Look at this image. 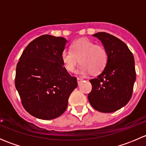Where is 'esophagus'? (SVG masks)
Listing matches in <instances>:
<instances>
[{"mask_svg": "<svg viewBox=\"0 0 146 146\" xmlns=\"http://www.w3.org/2000/svg\"><path fill=\"white\" fill-rule=\"evenodd\" d=\"M77 80H78V85H80V83L83 81V80H82V78H78Z\"/></svg>", "mask_w": 146, "mask_h": 146, "instance_id": "esophagus-1", "label": "esophagus"}]
</instances>
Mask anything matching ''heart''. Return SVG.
<instances>
[{
	"label": "heart",
	"mask_w": 146,
	"mask_h": 146,
	"mask_svg": "<svg viewBox=\"0 0 146 146\" xmlns=\"http://www.w3.org/2000/svg\"><path fill=\"white\" fill-rule=\"evenodd\" d=\"M61 61L68 72H73L78 62V73L85 75L90 73L92 76L101 73L108 62V53L103 46L96 44L88 39H79L70 46V51L61 53Z\"/></svg>",
	"instance_id": "b5f03b06"
}]
</instances>
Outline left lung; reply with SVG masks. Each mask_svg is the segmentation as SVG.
Instances as JSON below:
<instances>
[{"instance_id": "1", "label": "left lung", "mask_w": 146, "mask_h": 146, "mask_svg": "<svg viewBox=\"0 0 146 146\" xmlns=\"http://www.w3.org/2000/svg\"><path fill=\"white\" fill-rule=\"evenodd\" d=\"M98 37L108 53V62L104 70L90 80L92 86L88 100L95 110L111 113L126 105L132 96L136 81L135 61L127 45L113 35L98 32Z\"/></svg>"}]
</instances>
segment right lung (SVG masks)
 <instances>
[{
	"label": "right lung",
	"instance_id": "obj_1",
	"mask_svg": "<svg viewBox=\"0 0 146 146\" xmlns=\"http://www.w3.org/2000/svg\"><path fill=\"white\" fill-rule=\"evenodd\" d=\"M67 40L44 35L23 51L16 67L15 84L26 111L33 117L50 120L66 111L70 93L77 88L61 61Z\"/></svg>",
	"mask_w": 146,
	"mask_h": 146
}]
</instances>
